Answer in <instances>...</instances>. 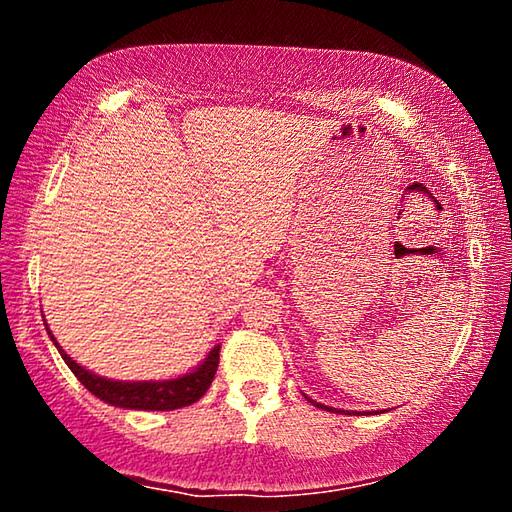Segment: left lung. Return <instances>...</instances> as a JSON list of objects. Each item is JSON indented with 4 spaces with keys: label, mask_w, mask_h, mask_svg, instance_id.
<instances>
[{
    "label": "left lung",
    "mask_w": 512,
    "mask_h": 512,
    "mask_svg": "<svg viewBox=\"0 0 512 512\" xmlns=\"http://www.w3.org/2000/svg\"><path fill=\"white\" fill-rule=\"evenodd\" d=\"M316 404V402H314ZM316 406H320V409H325V411H334V409H329V406H323V404H316Z\"/></svg>",
    "instance_id": "obj_1"
}]
</instances>
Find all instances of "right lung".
<instances>
[{"instance_id": "right-lung-1", "label": "right lung", "mask_w": 512, "mask_h": 512, "mask_svg": "<svg viewBox=\"0 0 512 512\" xmlns=\"http://www.w3.org/2000/svg\"><path fill=\"white\" fill-rule=\"evenodd\" d=\"M51 341H54V336H51ZM56 348L60 352V357L65 359L69 370L74 372L76 379H79L92 395H97L99 400L108 402L112 406H124V409H140V411H173V409H180V406H189L201 400L212 384L216 368H219V352H221V345H216V348L210 352V357L203 361V366H198L194 372H189V375L178 377V379L110 381V379L92 375V372L81 368L72 357H67V352L60 350L58 343Z\"/></svg>"}]
</instances>
